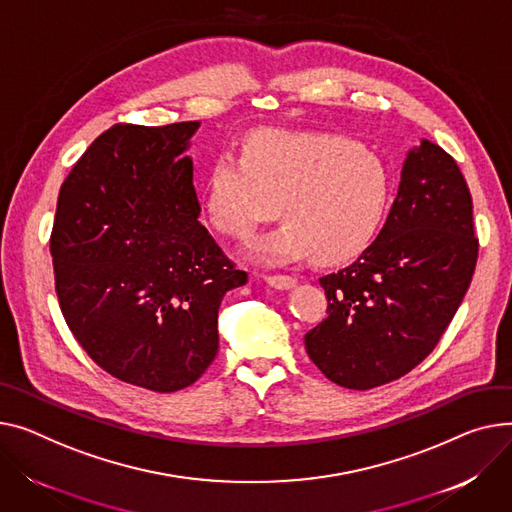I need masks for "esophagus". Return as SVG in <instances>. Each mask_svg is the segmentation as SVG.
<instances>
[{
	"label": "esophagus",
	"mask_w": 512,
	"mask_h": 512,
	"mask_svg": "<svg viewBox=\"0 0 512 512\" xmlns=\"http://www.w3.org/2000/svg\"><path fill=\"white\" fill-rule=\"evenodd\" d=\"M271 288H278V290H292L296 286V278L294 276H265L263 278Z\"/></svg>",
	"instance_id": "34e87169"
}]
</instances>
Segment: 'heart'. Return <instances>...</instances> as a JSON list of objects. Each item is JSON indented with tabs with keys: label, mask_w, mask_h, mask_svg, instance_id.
<instances>
[{
	"label": "heart",
	"mask_w": 512,
	"mask_h": 512,
	"mask_svg": "<svg viewBox=\"0 0 512 512\" xmlns=\"http://www.w3.org/2000/svg\"><path fill=\"white\" fill-rule=\"evenodd\" d=\"M245 158L220 154L206 179L212 224L245 238L280 214L286 220L251 245L265 263L311 257L339 263L362 253L387 214L391 179L372 150L331 133L265 131Z\"/></svg>",
	"instance_id": "b5f03b06"
}]
</instances>
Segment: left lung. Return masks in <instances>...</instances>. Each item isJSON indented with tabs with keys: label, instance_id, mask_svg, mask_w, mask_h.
<instances>
[{
	"label": "left lung",
	"instance_id": "obj_1",
	"mask_svg": "<svg viewBox=\"0 0 512 512\" xmlns=\"http://www.w3.org/2000/svg\"><path fill=\"white\" fill-rule=\"evenodd\" d=\"M475 261L467 183L453 156L422 140L403 160L397 197L374 243L319 280L327 317L304 335L306 354L346 389L403 377L449 327Z\"/></svg>",
	"mask_w": 512,
	"mask_h": 512
}]
</instances>
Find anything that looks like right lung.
<instances>
[{
	"label": "right lung",
	"mask_w": 512,
	"mask_h": 512,
	"mask_svg": "<svg viewBox=\"0 0 512 512\" xmlns=\"http://www.w3.org/2000/svg\"><path fill=\"white\" fill-rule=\"evenodd\" d=\"M199 121L113 125L59 189L51 232L67 327L115 379L156 393L195 383L218 354L224 294L247 284L201 226L187 156Z\"/></svg>",
	"instance_id": "1"
}]
</instances>
